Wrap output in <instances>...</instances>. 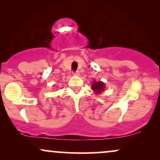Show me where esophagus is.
I'll return each instance as SVG.
<instances>
[{
	"label": "esophagus",
	"instance_id": "34e87169",
	"mask_svg": "<svg viewBox=\"0 0 160 160\" xmlns=\"http://www.w3.org/2000/svg\"><path fill=\"white\" fill-rule=\"evenodd\" d=\"M73 74L75 75V76H79L80 75V72H79L78 71H75V72H73Z\"/></svg>",
	"mask_w": 160,
	"mask_h": 160
}]
</instances>
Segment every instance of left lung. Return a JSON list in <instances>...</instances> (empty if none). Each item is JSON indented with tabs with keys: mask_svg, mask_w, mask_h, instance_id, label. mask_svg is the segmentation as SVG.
I'll return each mask as SVG.
<instances>
[{
	"mask_svg": "<svg viewBox=\"0 0 160 160\" xmlns=\"http://www.w3.org/2000/svg\"><path fill=\"white\" fill-rule=\"evenodd\" d=\"M91 88L94 91L95 95H98L104 91V89H105V85H104L103 82L95 81V80H94L92 84Z\"/></svg>",
	"mask_w": 160,
	"mask_h": 160,
	"instance_id": "8db88e82",
	"label": "left lung"
}]
</instances>
